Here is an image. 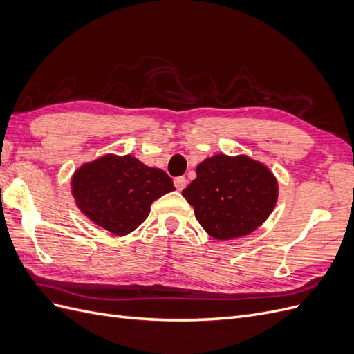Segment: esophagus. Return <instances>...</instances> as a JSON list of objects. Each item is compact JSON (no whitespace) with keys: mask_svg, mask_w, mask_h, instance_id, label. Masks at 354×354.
<instances>
[{"mask_svg":"<svg viewBox=\"0 0 354 354\" xmlns=\"http://www.w3.org/2000/svg\"><path fill=\"white\" fill-rule=\"evenodd\" d=\"M186 183H187V180L185 177H176L174 178V186H176L177 190H183L186 187Z\"/></svg>","mask_w":354,"mask_h":354,"instance_id":"esophagus-1","label":"esophagus"}]
</instances>
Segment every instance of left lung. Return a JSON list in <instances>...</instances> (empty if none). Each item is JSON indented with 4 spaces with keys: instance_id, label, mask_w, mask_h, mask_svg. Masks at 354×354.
<instances>
[{
    "instance_id": "1",
    "label": "left lung",
    "mask_w": 354,
    "mask_h": 354,
    "mask_svg": "<svg viewBox=\"0 0 354 354\" xmlns=\"http://www.w3.org/2000/svg\"><path fill=\"white\" fill-rule=\"evenodd\" d=\"M277 180L264 164L246 155H214L196 167L183 190L195 217L209 236L229 241L250 234L270 216Z\"/></svg>"
}]
</instances>
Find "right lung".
Returning a JSON list of instances; mask_svg holds the SVG:
<instances>
[{
  "instance_id": "add662e5",
  "label": "right lung",
  "mask_w": 354,
  "mask_h": 354,
  "mask_svg": "<svg viewBox=\"0 0 354 354\" xmlns=\"http://www.w3.org/2000/svg\"><path fill=\"white\" fill-rule=\"evenodd\" d=\"M71 186L84 216L116 236L136 230L147 218L152 202L176 190L165 171L131 155H104L81 165Z\"/></svg>"
}]
</instances>
